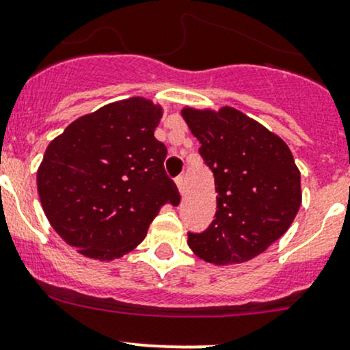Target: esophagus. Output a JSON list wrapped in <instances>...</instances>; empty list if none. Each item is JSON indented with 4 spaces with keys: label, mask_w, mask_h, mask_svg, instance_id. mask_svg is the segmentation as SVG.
Returning a JSON list of instances; mask_svg holds the SVG:
<instances>
[{
    "label": "esophagus",
    "mask_w": 350,
    "mask_h": 350,
    "mask_svg": "<svg viewBox=\"0 0 350 350\" xmlns=\"http://www.w3.org/2000/svg\"><path fill=\"white\" fill-rule=\"evenodd\" d=\"M175 183H176V187H178L180 193H183V191H185V178H183L182 175L176 176V178H175Z\"/></svg>",
    "instance_id": "esophagus-1"
}]
</instances>
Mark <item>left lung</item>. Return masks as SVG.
<instances>
[{"mask_svg":"<svg viewBox=\"0 0 350 350\" xmlns=\"http://www.w3.org/2000/svg\"><path fill=\"white\" fill-rule=\"evenodd\" d=\"M183 120L200 142L213 172L215 220L189 234L197 257L215 265L252 260L287 232L300 204V172L285 142L232 107L219 111L183 108Z\"/></svg>","mask_w":350,"mask_h":350,"instance_id":"left-lung-1","label":"left lung"}]
</instances>
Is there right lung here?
I'll return each mask as SVG.
<instances>
[{"instance_id":"1","label":"right lung","mask_w":350,"mask_h":350,"mask_svg":"<svg viewBox=\"0 0 350 350\" xmlns=\"http://www.w3.org/2000/svg\"><path fill=\"white\" fill-rule=\"evenodd\" d=\"M161 115L142 96L115 101L75 120L48 145L36 175L41 206L85 257L129 254L161 206L180 204L163 168L167 146L153 135Z\"/></svg>"}]
</instances>
